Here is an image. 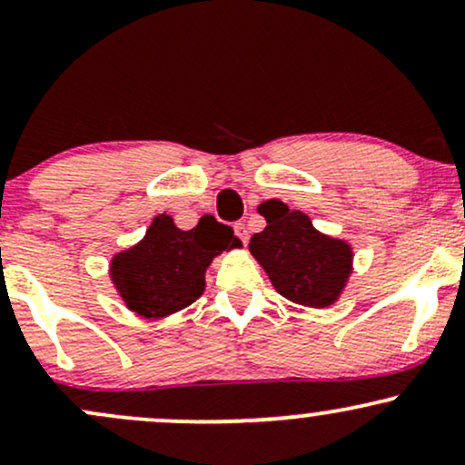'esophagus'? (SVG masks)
Returning <instances> with one entry per match:
<instances>
[{"mask_svg": "<svg viewBox=\"0 0 465 465\" xmlns=\"http://www.w3.org/2000/svg\"><path fill=\"white\" fill-rule=\"evenodd\" d=\"M233 232H236V236L242 244L249 240V232H247V225H244V223H236V225H233Z\"/></svg>", "mask_w": 465, "mask_h": 465, "instance_id": "obj_1", "label": "esophagus"}]
</instances>
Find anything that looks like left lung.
I'll return each instance as SVG.
<instances>
[{
    "label": "left lung",
    "mask_w": 465,
    "mask_h": 465,
    "mask_svg": "<svg viewBox=\"0 0 465 465\" xmlns=\"http://www.w3.org/2000/svg\"><path fill=\"white\" fill-rule=\"evenodd\" d=\"M260 214L266 227L251 236L249 249L277 292L303 306H330L350 275L348 244L319 233L311 218L291 212L282 201L264 203Z\"/></svg>",
    "instance_id": "left-lung-1"
}]
</instances>
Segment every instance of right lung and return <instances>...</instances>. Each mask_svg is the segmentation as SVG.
I'll return each instance as SVG.
<instances>
[{"instance_id": "1", "label": "right lung", "mask_w": 465, "mask_h": 465, "mask_svg": "<svg viewBox=\"0 0 465 465\" xmlns=\"http://www.w3.org/2000/svg\"><path fill=\"white\" fill-rule=\"evenodd\" d=\"M232 247H240V240L216 218L205 216L181 232L170 216H157L140 244L115 255L111 277L131 311L165 317L199 300L212 258Z\"/></svg>"}]
</instances>
